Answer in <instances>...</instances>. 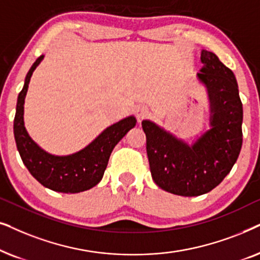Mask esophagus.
Segmentation results:
<instances>
[{"mask_svg": "<svg viewBox=\"0 0 260 260\" xmlns=\"http://www.w3.org/2000/svg\"><path fill=\"white\" fill-rule=\"evenodd\" d=\"M148 115V109L146 107H140L137 110V116H138V121H141L143 119H145Z\"/></svg>", "mask_w": 260, "mask_h": 260, "instance_id": "esophagus-1", "label": "esophagus"}]
</instances>
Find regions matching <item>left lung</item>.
Wrapping results in <instances>:
<instances>
[{"mask_svg": "<svg viewBox=\"0 0 260 260\" xmlns=\"http://www.w3.org/2000/svg\"><path fill=\"white\" fill-rule=\"evenodd\" d=\"M199 78L208 88L212 129L191 147L171 134L143 121L151 175L155 184L179 196H200L223 181L243 145V103L231 69L213 52L202 51Z\"/></svg>", "mask_w": 260, "mask_h": 260, "instance_id": "8db88e82", "label": "left lung"}]
</instances>
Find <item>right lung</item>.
I'll list each match as a JSON object with an SVG mask.
<instances>
[{"mask_svg":"<svg viewBox=\"0 0 260 260\" xmlns=\"http://www.w3.org/2000/svg\"><path fill=\"white\" fill-rule=\"evenodd\" d=\"M44 54L34 61L20 91L14 117V137L17 151L30 175L46 188L58 192L76 193L91 189L101 181L115 145L136 126L133 116L119 121L107 128L89 146L67 157H54L41 150L30 139L23 126V103L30 76Z\"/></svg>","mask_w":260,"mask_h":260,"instance_id":"right-lung-1","label":"right lung"}]
</instances>
